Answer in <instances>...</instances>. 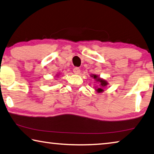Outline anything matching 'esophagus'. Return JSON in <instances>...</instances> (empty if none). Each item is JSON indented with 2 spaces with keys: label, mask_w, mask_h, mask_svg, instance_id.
<instances>
[{
  "label": "esophagus",
  "mask_w": 154,
  "mask_h": 154,
  "mask_svg": "<svg viewBox=\"0 0 154 154\" xmlns=\"http://www.w3.org/2000/svg\"><path fill=\"white\" fill-rule=\"evenodd\" d=\"M73 72H74L75 74H79L80 72H81V70H80L79 68L75 67L73 69Z\"/></svg>",
  "instance_id": "34e87169"
}]
</instances>
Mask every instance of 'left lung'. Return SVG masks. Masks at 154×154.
<instances>
[{"label":"left lung","mask_w":154,"mask_h":154,"mask_svg":"<svg viewBox=\"0 0 154 154\" xmlns=\"http://www.w3.org/2000/svg\"><path fill=\"white\" fill-rule=\"evenodd\" d=\"M94 77V79H95L96 81H98V82H99L100 83V88H98L96 90H97L98 92H102L103 91V88L106 86V85H107V83H106V81L103 80L102 79H100V78H98L97 76H96V75H93L92 76V77Z\"/></svg>","instance_id":"1"}]
</instances>
